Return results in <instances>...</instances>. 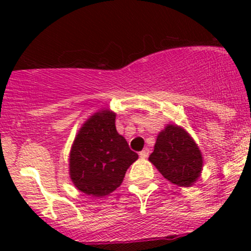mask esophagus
<instances>
[{
    "label": "esophagus",
    "instance_id": "esophagus-1",
    "mask_svg": "<svg viewBox=\"0 0 251 251\" xmlns=\"http://www.w3.org/2000/svg\"><path fill=\"white\" fill-rule=\"evenodd\" d=\"M148 155H149V149L148 148H144L143 151H140V156H141V158L146 159V158H148Z\"/></svg>",
    "mask_w": 251,
    "mask_h": 251
}]
</instances>
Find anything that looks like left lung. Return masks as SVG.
I'll return each instance as SVG.
<instances>
[{
    "label": "left lung",
    "instance_id": "1",
    "mask_svg": "<svg viewBox=\"0 0 251 251\" xmlns=\"http://www.w3.org/2000/svg\"><path fill=\"white\" fill-rule=\"evenodd\" d=\"M149 160L166 179L182 187L192 186L203 168L196 142L183 128L175 125H168L159 133Z\"/></svg>",
    "mask_w": 251,
    "mask_h": 251
}]
</instances>
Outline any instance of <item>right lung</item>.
I'll list each match as a JSON object with an SVG mask.
<instances>
[{"instance_id": "add662e5", "label": "right lung", "mask_w": 251, "mask_h": 251, "mask_svg": "<svg viewBox=\"0 0 251 251\" xmlns=\"http://www.w3.org/2000/svg\"><path fill=\"white\" fill-rule=\"evenodd\" d=\"M138 158L115 127V113L91 116L78 131L70 151V177L78 191L103 197L115 191Z\"/></svg>"}]
</instances>
